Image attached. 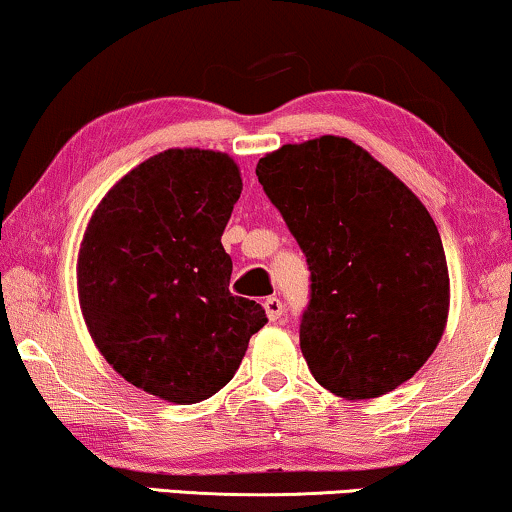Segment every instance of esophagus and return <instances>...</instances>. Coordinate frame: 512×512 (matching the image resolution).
Segmentation results:
<instances>
[{"mask_svg":"<svg viewBox=\"0 0 512 512\" xmlns=\"http://www.w3.org/2000/svg\"><path fill=\"white\" fill-rule=\"evenodd\" d=\"M263 307H265V314H268V319H270V321H279V319H282L284 305H282V300H279L277 296H270V298H265Z\"/></svg>","mask_w":512,"mask_h":512,"instance_id":"obj_1","label":"esophagus"}]
</instances>
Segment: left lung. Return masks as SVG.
I'll return each mask as SVG.
<instances>
[{"label": "left lung", "mask_w": 512, "mask_h": 512, "mask_svg": "<svg viewBox=\"0 0 512 512\" xmlns=\"http://www.w3.org/2000/svg\"><path fill=\"white\" fill-rule=\"evenodd\" d=\"M256 177L310 268L300 349L314 380L349 401L410 380L450 307L443 242L417 195L333 135L268 153Z\"/></svg>", "instance_id": "left-lung-1"}]
</instances>
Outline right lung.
<instances>
[{"label":"right lung","mask_w":512,"mask_h":512,"mask_svg":"<svg viewBox=\"0 0 512 512\" xmlns=\"http://www.w3.org/2000/svg\"><path fill=\"white\" fill-rule=\"evenodd\" d=\"M240 170L219 151L170 149L125 174L97 205L79 254V298L97 349L146 394L191 405L233 380L268 324L228 289L221 235Z\"/></svg>","instance_id":"1"}]
</instances>
